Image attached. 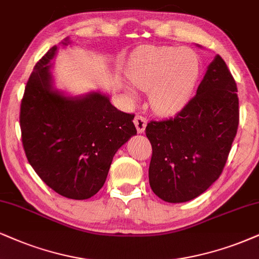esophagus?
Returning a JSON list of instances; mask_svg holds the SVG:
<instances>
[{"label": "esophagus", "mask_w": 259, "mask_h": 259, "mask_svg": "<svg viewBox=\"0 0 259 259\" xmlns=\"http://www.w3.org/2000/svg\"><path fill=\"white\" fill-rule=\"evenodd\" d=\"M136 124V128H137V132L140 133H144V131L146 128V120L145 117H143L142 115H137V116L135 117V121H133Z\"/></svg>", "instance_id": "esophagus-1"}]
</instances>
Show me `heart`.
Segmentation results:
<instances>
[{"label":"heart","mask_w":259,"mask_h":259,"mask_svg":"<svg viewBox=\"0 0 259 259\" xmlns=\"http://www.w3.org/2000/svg\"><path fill=\"white\" fill-rule=\"evenodd\" d=\"M200 73V60L190 48L144 47L131 57L127 75L139 90L149 93L152 110L163 116L179 113L192 97ZM130 96H136L126 86Z\"/></svg>","instance_id":"1"}]
</instances>
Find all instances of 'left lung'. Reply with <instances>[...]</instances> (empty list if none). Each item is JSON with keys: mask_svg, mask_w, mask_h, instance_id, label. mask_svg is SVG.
I'll list each match as a JSON object with an SVG mask.
<instances>
[{"mask_svg": "<svg viewBox=\"0 0 259 259\" xmlns=\"http://www.w3.org/2000/svg\"><path fill=\"white\" fill-rule=\"evenodd\" d=\"M237 92L227 65L216 55L186 107L173 119L148 123L149 183L162 200L194 199L221 175L238 131Z\"/></svg>", "mask_w": 259, "mask_h": 259, "instance_id": "left-lung-1", "label": "left lung"}]
</instances>
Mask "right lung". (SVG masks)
Returning <instances> with one entry per match:
<instances>
[{
  "mask_svg": "<svg viewBox=\"0 0 259 259\" xmlns=\"http://www.w3.org/2000/svg\"><path fill=\"white\" fill-rule=\"evenodd\" d=\"M72 44L69 37L62 47ZM56 46L28 79L20 108L22 145L41 180L69 199L82 200L103 187L114 155L137 135L135 115L117 110L109 95L69 96L55 88Z\"/></svg>",
  "mask_w": 259,
  "mask_h": 259,
  "instance_id": "1",
  "label": "right lung"
}]
</instances>
